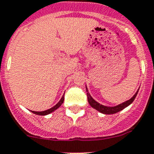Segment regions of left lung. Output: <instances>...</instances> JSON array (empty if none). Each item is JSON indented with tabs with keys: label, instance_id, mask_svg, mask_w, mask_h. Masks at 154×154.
<instances>
[{
	"label": "left lung",
	"instance_id": "left-lung-1",
	"mask_svg": "<svg viewBox=\"0 0 154 154\" xmlns=\"http://www.w3.org/2000/svg\"><path fill=\"white\" fill-rule=\"evenodd\" d=\"M139 89L137 90V92L134 94V96L131 98L130 99L127 100V101L124 102V103H121V104L118 105V106H103L102 104H99L98 102H96V100H94L92 99V96H90V94L89 93V91L87 89L86 87V92H87V98H88V102H89V105H90L91 106L92 108H94L95 109L98 110L99 112H102L103 114H114L116 113V112H119L121 110H123V109H125L126 107H127L128 106H130L133 101H134V99H135L136 96H137V93H138Z\"/></svg>",
	"mask_w": 154,
	"mask_h": 154
}]
</instances>
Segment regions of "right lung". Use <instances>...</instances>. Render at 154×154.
I'll use <instances>...</instances> for the list:
<instances>
[{"label":"right lung","mask_w":154,"mask_h":154,"mask_svg":"<svg viewBox=\"0 0 154 154\" xmlns=\"http://www.w3.org/2000/svg\"><path fill=\"white\" fill-rule=\"evenodd\" d=\"M63 102H64V96H62V99H60V101L58 102V103L55 105V106L51 107V108L49 109H47V110H45V111H42V112H35V111H31V112H33V113L37 114V115H39V116L48 115V114H50L51 112H54L55 110H56L58 108H59V107L61 106V105L63 103Z\"/></svg>","instance_id":"1"}]
</instances>
